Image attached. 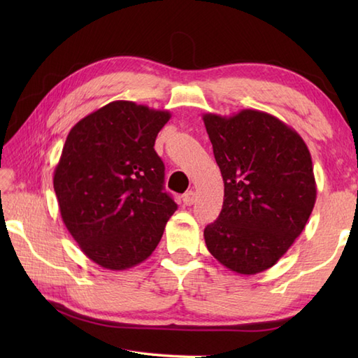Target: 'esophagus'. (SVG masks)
I'll return each mask as SVG.
<instances>
[{
	"label": "esophagus",
	"instance_id": "1",
	"mask_svg": "<svg viewBox=\"0 0 358 358\" xmlns=\"http://www.w3.org/2000/svg\"><path fill=\"white\" fill-rule=\"evenodd\" d=\"M183 203L186 204V206H191V204H194L195 203V192L194 191H187L183 195Z\"/></svg>",
	"mask_w": 358,
	"mask_h": 358
}]
</instances>
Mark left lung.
<instances>
[{"label": "left lung", "mask_w": 358, "mask_h": 358, "mask_svg": "<svg viewBox=\"0 0 358 358\" xmlns=\"http://www.w3.org/2000/svg\"><path fill=\"white\" fill-rule=\"evenodd\" d=\"M203 121L224 181L222 212L204 241L227 269L254 275L305 229L317 199L313 159L301 136L271 113H204Z\"/></svg>", "instance_id": "left-lung-1"}]
</instances>
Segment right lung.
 I'll list each match as a JSON object with an SVG mask.
<instances>
[{
    "label": "right lung",
    "instance_id": "add662e5",
    "mask_svg": "<svg viewBox=\"0 0 358 358\" xmlns=\"http://www.w3.org/2000/svg\"><path fill=\"white\" fill-rule=\"evenodd\" d=\"M171 112L112 101L75 124L53 172L59 214L80 249L124 271L154 252L177 210L154 149Z\"/></svg>",
    "mask_w": 358,
    "mask_h": 358
}]
</instances>
